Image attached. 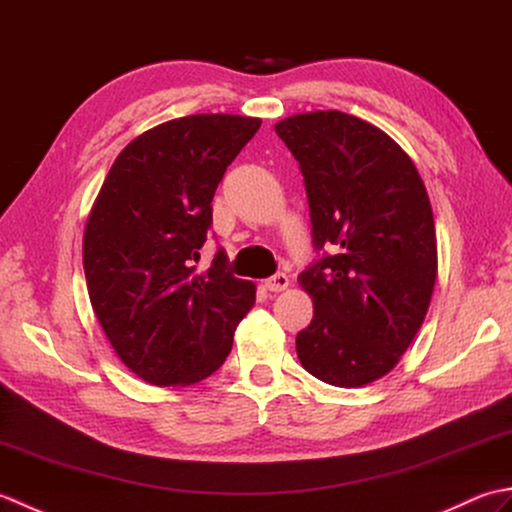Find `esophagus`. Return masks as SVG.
Wrapping results in <instances>:
<instances>
[{"mask_svg": "<svg viewBox=\"0 0 512 512\" xmlns=\"http://www.w3.org/2000/svg\"><path fill=\"white\" fill-rule=\"evenodd\" d=\"M288 284H290L288 275H284V273H277V275L268 277V279L264 281V288H266V290H270V292H281V290H286V288H288Z\"/></svg>", "mask_w": 512, "mask_h": 512, "instance_id": "obj_1", "label": "esophagus"}]
</instances>
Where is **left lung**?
<instances>
[{
	"label": "left lung",
	"mask_w": 512,
	"mask_h": 512,
	"mask_svg": "<svg viewBox=\"0 0 512 512\" xmlns=\"http://www.w3.org/2000/svg\"><path fill=\"white\" fill-rule=\"evenodd\" d=\"M275 132L301 167L314 246L332 250L299 275L314 317L297 356L328 385L374 383L407 352L436 286L427 189L407 151L363 118L317 110Z\"/></svg>",
	"instance_id": "obj_1"
}]
</instances>
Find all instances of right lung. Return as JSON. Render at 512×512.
<instances>
[{
  "mask_svg": "<svg viewBox=\"0 0 512 512\" xmlns=\"http://www.w3.org/2000/svg\"><path fill=\"white\" fill-rule=\"evenodd\" d=\"M262 121L193 114L147 129L107 173L83 233L96 319L118 358L158 387L200 383L222 367L255 303L217 250L198 270L226 167Z\"/></svg>",
  "mask_w": 512,
  "mask_h": 512,
  "instance_id": "obj_1",
  "label": "right lung"
}]
</instances>
